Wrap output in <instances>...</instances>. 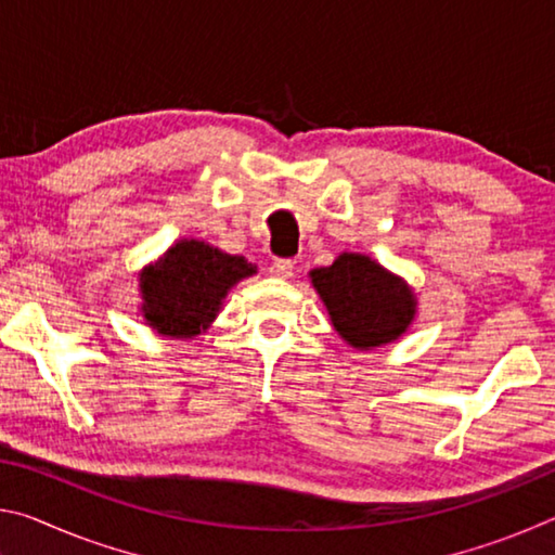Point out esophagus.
Segmentation results:
<instances>
[{"label": "esophagus", "instance_id": "1", "mask_svg": "<svg viewBox=\"0 0 555 555\" xmlns=\"http://www.w3.org/2000/svg\"><path fill=\"white\" fill-rule=\"evenodd\" d=\"M269 271H271V276H276V279H288L291 274H294V261H291V259H274L269 264Z\"/></svg>", "mask_w": 555, "mask_h": 555}]
</instances>
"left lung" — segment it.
<instances>
[{
	"label": "left lung",
	"instance_id": "8db88e82",
	"mask_svg": "<svg viewBox=\"0 0 555 555\" xmlns=\"http://www.w3.org/2000/svg\"><path fill=\"white\" fill-rule=\"evenodd\" d=\"M313 288L347 345L372 350L399 340L416 315V296L403 279L364 255L337 257L311 271Z\"/></svg>",
	"mask_w": 555,
	"mask_h": 555
}]
</instances>
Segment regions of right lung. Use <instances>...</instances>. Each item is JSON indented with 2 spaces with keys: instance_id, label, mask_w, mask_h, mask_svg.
Instances as JSON below:
<instances>
[{
  "instance_id": "add662e5",
  "label": "right lung",
  "mask_w": 555,
  "mask_h": 555,
  "mask_svg": "<svg viewBox=\"0 0 555 555\" xmlns=\"http://www.w3.org/2000/svg\"><path fill=\"white\" fill-rule=\"evenodd\" d=\"M255 271L244 257L224 255L201 240L176 242L139 276L144 321L158 335H201L220 313L228 291Z\"/></svg>"
}]
</instances>
